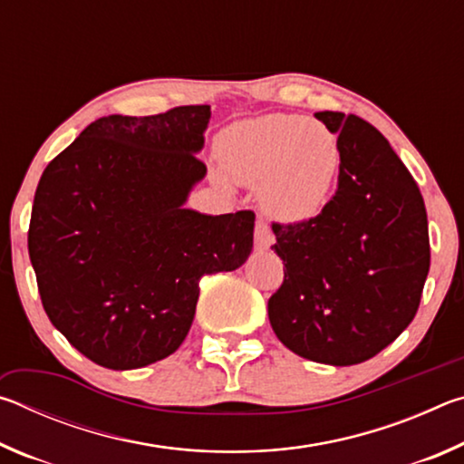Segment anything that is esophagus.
<instances>
[{"mask_svg":"<svg viewBox=\"0 0 464 464\" xmlns=\"http://www.w3.org/2000/svg\"><path fill=\"white\" fill-rule=\"evenodd\" d=\"M274 243V235L270 231V225L266 218H257L256 221V247L268 249Z\"/></svg>","mask_w":464,"mask_h":464,"instance_id":"1","label":"esophagus"}]
</instances>
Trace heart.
<instances>
[{
	"instance_id": "b5f03b06",
	"label": "heart",
	"mask_w": 464,
	"mask_h": 464,
	"mask_svg": "<svg viewBox=\"0 0 464 464\" xmlns=\"http://www.w3.org/2000/svg\"><path fill=\"white\" fill-rule=\"evenodd\" d=\"M217 155L233 179L262 186L264 208L282 221L319 215L340 168L337 139L298 114L235 122L218 135Z\"/></svg>"
}]
</instances>
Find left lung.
<instances>
[{
    "instance_id": "8db88e82",
    "label": "left lung",
    "mask_w": 464,
    "mask_h": 464,
    "mask_svg": "<svg viewBox=\"0 0 464 464\" xmlns=\"http://www.w3.org/2000/svg\"><path fill=\"white\" fill-rule=\"evenodd\" d=\"M315 119L337 132V190L317 217L272 223L285 280L268 317L295 354L350 366L395 342L418 313L428 215L418 182L372 124L332 110Z\"/></svg>"
}]
</instances>
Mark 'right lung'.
Masks as SVG:
<instances>
[{
    "label": "right lung",
    "instance_id": "1",
    "mask_svg": "<svg viewBox=\"0 0 464 464\" xmlns=\"http://www.w3.org/2000/svg\"><path fill=\"white\" fill-rule=\"evenodd\" d=\"M210 106L102 116L43 171L28 254L51 324L85 358L130 371L168 358L190 332L204 274L254 247V210L184 208L207 174Z\"/></svg>",
    "mask_w": 464,
    "mask_h": 464
}]
</instances>
